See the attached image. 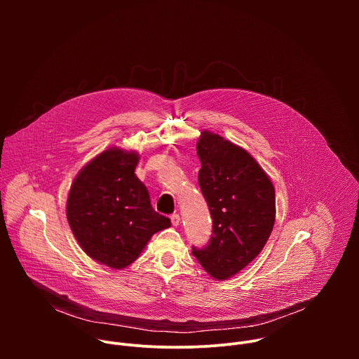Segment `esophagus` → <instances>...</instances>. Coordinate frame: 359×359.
<instances>
[{
	"mask_svg": "<svg viewBox=\"0 0 359 359\" xmlns=\"http://www.w3.org/2000/svg\"><path fill=\"white\" fill-rule=\"evenodd\" d=\"M170 220H172V224H173V226H179V224H180V216H179L177 213L172 215V216H170Z\"/></svg>",
	"mask_w": 359,
	"mask_h": 359,
	"instance_id": "obj_1",
	"label": "esophagus"
}]
</instances>
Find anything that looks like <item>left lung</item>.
Wrapping results in <instances>:
<instances>
[{"instance_id":"1","label":"left lung","mask_w":359,"mask_h":359,"mask_svg":"<svg viewBox=\"0 0 359 359\" xmlns=\"http://www.w3.org/2000/svg\"><path fill=\"white\" fill-rule=\"evenodd\" d=\"M198 186L213 219V234L193 255L212 277L226 280L250 264L276 220L271 180L248 151L204 130L197 142Z\"/></svg>"}]
</instances>
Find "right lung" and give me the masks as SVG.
Masks as SVG:
<instances>
[{"instance_id":"obj_1","label":"right lung","mask_w":359,"mask_h":359,"mask_svg":"<svg viewBox=\"0 0 359 359\" xmlns=\"http://www.w3.org/2000/svg\"><path fill=\"white\" fill-rule=\"evenodd\" d=\"M137 162L136 151H102L78 173L67 201L68 223L82 250L116 270L132 264L153 234L170 227L135 175Z\"/></svg>"}]
</instances>
